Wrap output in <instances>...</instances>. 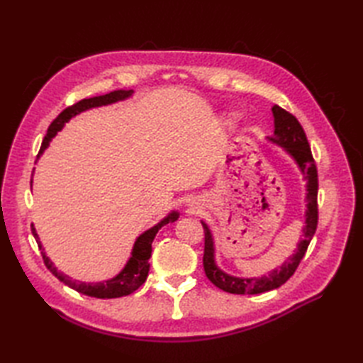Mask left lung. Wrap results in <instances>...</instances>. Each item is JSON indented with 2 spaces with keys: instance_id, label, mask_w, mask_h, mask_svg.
Returning a JSON list of instances; mask_svg holds the SVG:
<instances>
[{
  "instance_id": "8db88e82",
  "label": "left lung",
  "mask_w": 363,
  "mask_h": 363,
  "mask_svg": "<svg viewBox=\"0 0 363 363\" xmlns=\"http://www.w3.org/2000/svg\"><path fill=\"white\" fill-rule=\"evenodd\" d=\"M272 116H274V135L268 136L267 140L271 144L283 148V151L294 160L303 175L306 182V211H304V225L301 228V239L296 242V248L292 255L284 260L280 267L269 269L267 274L259 277H238L233 274L225 272L216 263L215 257V240L212 230L203 219L201 224L204 228V256L203 265L207 279L211 280L216 288L223 289L230 294H262L272 289L280 288L284 281H288L289 277L295 272L298 267L300 260L303 259L304 252L309 247L311 240L316 232L318 224V206H316V195H318V174L316 167L311 152L309 142H307L306 133L301 124L296 121L294 115L284 111L279 106H272Z\"/></svg>"
}]
</instances>
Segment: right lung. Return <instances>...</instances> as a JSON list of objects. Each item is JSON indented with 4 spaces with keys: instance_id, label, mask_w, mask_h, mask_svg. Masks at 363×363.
<instances>
[{
    "instance_id": "right-lung-1",
    "label": "right lung",
    "mask_w": 363,
    "mask_h": 363,
    "mask_svg": "<svg viewBox=\"0 0 363 363\" xmlns=\"http://www.w3.org/2000/svg\"><path fill=\"white\" fill-rule=\"evenodd\" d=\"M133 91H115L111 94H106V95H100V96H94V98H87V100H82L77 104L65 108V111L52 121L51 125L48 127L47 131V136L43 138L42 142V147L38 157H40L43 155V151H45L50 147V142L52 140V138H56V135L59 131H62V128L65 127V124L69 123V121L80 115L86 111H91V108L95 107H103V106H111L119 101H125L128 98L133 96ZM33 186V180L30 182ZM180 216V213L177 211H171L167 216L157 224L152 225L151 228L145 230L144 233H140L135 244L133 248H131V255L127 260V263L124 265V268L121 269L116 276H113L112 279H107V280H101V281H79V280H72V277L67 276V274L60 272L56 265H54V262L47 256V252L43 251V245L40 242V238L36 232V227L35 224H31V233L35 236L36 242L39 245V250L42 251V257L43 262H45L47 268L56 276L60 281H63L67 286H69L71 289L84 294L87 296H95V298H118V296H125L130 295L131 292H135L142 283H144L148 277V271H150V257H151V244L152 240H155L156 235L159 230L167 225L169 223L177 221Z\"/></svg>"
}]
</instances>
